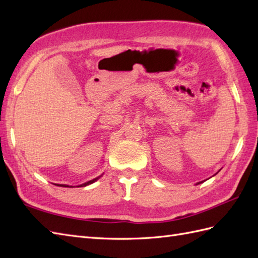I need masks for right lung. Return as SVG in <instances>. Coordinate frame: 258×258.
Segmentation results:
<instances>
[{
	"mask_svg": "<svg viewBox=\"0 0 258 258\" xmlns=\"http://www.w3.org/2000/svg\"><path fill=\"white\" fill-rule=\"evenodd\" d=\"M100 177H101V176H98V177H96V178H94V179H92V180H89V182H86V183L82 184V185H80V186H87V185H90V184H92V183H94L95 180H97ZM58 186H63V187H69V185H58ZM70 187H72V186H70Z\"/></svg>",
	"mask_w": 258,
	"mask_h": 258,
	"instance_id": "right-lung-1",
	"label": "right lung"
}]
</instances>
